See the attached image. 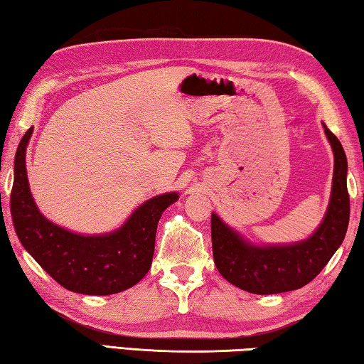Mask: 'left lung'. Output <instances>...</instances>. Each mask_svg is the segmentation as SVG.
<instances>
[{
  "mask_svg": "<svg viewBox=\"0 0 364 364\" xmlns=\"http://www.w3.org/2000/svg\"><path fill=\"white\" fill-rule=\"evenodd\" d=\"M324 133L334 152V173L324 218L311 236L289 244H255L212 212L213 260L232 286L252 294H281L315 279L343 242L350 220L347 156L329 128Z\"/></svg>",
  "mask_w": 364,
  "mask_h": 364,
  "instance_id": "1",
  "label": "left lung"
}]
</instances>
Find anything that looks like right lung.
<instances>
[{
    "instance_id": "right-lung-1",
    "label": "right lung",
    "mask_w": 364,
    "mask_h": 364,
    "mask_svg": "<svg viewBox=\"0 0 364 364\" xmlns=\"http://www.w3.org/2000/svg\"><path fill=\"white\" fill-rule=\"evenodd\" d=\"M32 133L33 127L17 147L11 193L12 223L23 249L54 281L72 292L110 295L138 284L151 268L159 220L180 194L154 196L110 232L65 230L40 212L30 193L26 154Z\"/></svg>"
}]
</instances>
